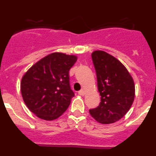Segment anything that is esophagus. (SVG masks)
<instances>
[{
  "instance_id": "esophagus-1",
  "label": "esophagus",
  "mask_w": 156,
  "mask_h": 156,
  "mask_svg": "<svg viewBox=\"0 0 156 156\" xmlns=\"http://www.w3.org/2000/svg\"><path fill=\"white\" fill-rule=\"evenodd\" d=\"M78 94H79L80 95H81V96H83V95L85 94V91L83 90H80L79 92H78Z\"/></svg>"
}]
</instances>
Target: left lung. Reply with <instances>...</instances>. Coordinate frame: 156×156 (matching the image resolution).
Returning a JSON list of instances; mask_svg holds the SVG:
<instances>
[{
  "instance_id": "8db88e82",
  "label": "left lung",
  "mask_w": 156,
  "mask_h": 156,
  "mask_svg": "<svg viewBox=\"0 0 156 156\" xmlns=\"http://www.w3.org/2000/svg\"><path fill=\"white\" fill-rule=\"evenodd\" d=\"M91 57L101 102L89 112L96 121L109 124L122 119L131 107L135 96L134 83L126 67L107 52L95 51Z\"/></svg>"
}]
</instances>
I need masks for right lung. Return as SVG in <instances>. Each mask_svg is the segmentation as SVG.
<instances>
[{"label": "right lung", "mask_w": 156, "mask_h": 156, "mask_svg": "<svg viewBox=\"0 0 156 156\" xmlns=\"http://www.w3.org/2000/svg\"><path fill=\"white\" fill-rule=\"evenodd\" d=\"M76 55L51 53L36 62L24 74L21 93L25 104L40 119L54 120L62 115L74 97L69 72Z\"/></svg>", "instance_id": "obj_1"}]
</instances>
